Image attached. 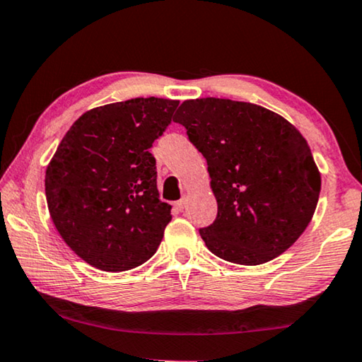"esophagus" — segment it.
<instances>
[{"label": "esophagus", "instance_id": "obj_1", "mask_svg": "<svg viewBox=\"0 0 362 362\" xmlns=\"http://www.w3.org/2000/svg\"><path fill=\"white\" fill-rule=\"evenodd\" d=\"M187 204H188V199H187L185 197H183L182 199H179V202H177V203H175V206H177V209H180V211H182V209H185V208H187Z\"/></svg>", "mask_w": 362, "mask_h": 362}]
</instances>
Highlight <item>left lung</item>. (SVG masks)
Here are the masks:
<instances>
[{
    "instance_id": "left-lung-1",
    "label": "left lung",
    "mask_w": 362,
    "mask_h": 362,
    "mask_svg": "<svg viewBox=\"0 0 362 362\" xmlns=\"http://www.w3.org/2000/svg\"><path fill=\"white\" fill-rule=\"evenodd\" d=\"M175 122L208 163L216 221L199 228L212 255L257 266L290 248L317 206L320 174L288 120L251 103L183 101Z\"/></svg>"
}]
</instances>
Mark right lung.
<instances>
[{
  "instance_id": "1",
  "label": "right lung",
  "mask_w": 362,
  "mask_h": 362,
  "mask_svg": "<svg viewBox=\"0 0 362 362\" xmlns=\"http://www.w3.org/2000/svg\"><path fill=\"white\" fill-rule=\"evenodd\" d=\"M177 106L151 96L95 107L57 146L45 175L48 209L62 240L90 266L129 271L156 253L172 216L159 199L150 148Z\"/></svg>"
}]
</instances>
